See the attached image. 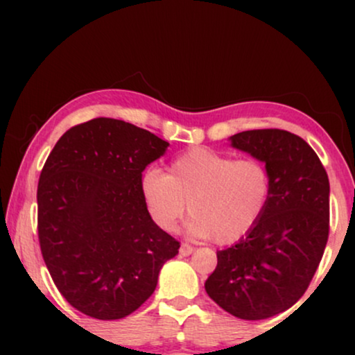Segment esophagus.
Returning <instances> with one entry per match:
<instances>
[{
    "label": "esophagus",
    "instance_id": "1",
    "mask_svg": "<svg viewBox=\"0 0 355 355\" xmlns=\"http://www.w3.org/2000/svg\"><path fill=\"white\" fill-rule=\"evenodd\" d=\"M191 252H193V247L191 245H189V243H182V247H180V255H183V257H189Z\"/></svg>",
    "mask_w": 355,
    "mask_h": 355
}]
</instances>
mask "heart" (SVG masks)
Masks as SVG:
<instances>
[{
  "instance_id": "heart-1",
  "label": "heart",
  "mask_w": 355,
  "mask_h": 355,
  "mask_svg": "<svg viewBox=\"0 0 355 355\" xmlns=\"http://www.w3.org/2000/svg\"><path fill=\"white\" fill-rule=\"evenodd\" d=\"M140 189L150 217L162 230L177 229L189 205L187 235L229 245L245 237L266 214L272 178L255 158L235 160L229 153L197 146L178 155L166 175L146 170Z\"/></svg>"
}]
</instances>
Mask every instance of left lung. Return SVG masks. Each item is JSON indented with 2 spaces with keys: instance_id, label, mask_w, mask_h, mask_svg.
Wrapping results in <instances>:
<instances>
[{
  "instance_id": "obj_1",
  "label": "left lung",
  "mask_w": 355,
  "mask_h": 355,
  "mask_svg": "<svg viewBox=\"0 0 355 355\" xmlns=\"http://www.w3.org/2000/svg\"><path fill=\"white\" fill-rule=\"evenodd\" d=\"M234 148L266 164L272 195L259 223L217 252L207 294L225 312L262 320L287 311L307 291L329 237V177L305 140L285 130H248Z\"/></svg>"
}]
</instances>
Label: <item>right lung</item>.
<instances>
[{
  "label": "right lung",
  "mask_w": 355,
  "mask_h": 355,
  "mask_svg": "<svg viewBox=\"0 0 355 355\" xmlns=\"http://www.w3.org/2000/svg\"><path fill=\"white\" fill-rule=\"evenodd\" d=\"M148 130L93 118L56 141L38 183V237L50 275L76 311L123 319L155 292L180 243L150 217L141 173L168 148Z\"/></svg>",
  "instance_id": "1"
}]
</instances>
